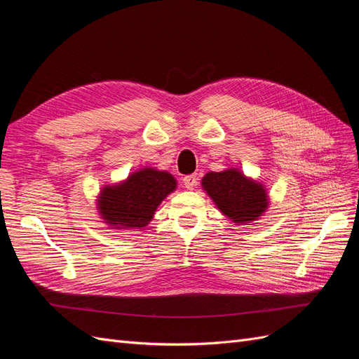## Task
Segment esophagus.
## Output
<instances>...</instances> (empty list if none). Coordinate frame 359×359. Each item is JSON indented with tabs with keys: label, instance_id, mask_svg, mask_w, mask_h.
Returning <instances> with one entry per match:
<instances>
[{
	"label": "esophagus",
	"instance_id": "obj_1",
	"mask_svg": "<svg viewBox=\"0 0 359 359\" xmlns=\"http://www.w3.org/2000/svg\"><path fill=\"white\" fill-rule=\"evenodd\" d=\"M182 182H184V186H186V189H189V190H193L194 187L198 186V177L194 175V173H191V175H186L182 178Z\"/></svg>",
	"mask_w": 359,
	"mask_h": 359
}]
</instances>
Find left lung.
Listing matches in <instances>:
<instances>
[{"instance_id": "1", "label": "left lung", "mask_w": 359, "mask_h": 359, "mask_svg": "<svg viewBox=\"0 0 359 359\" xmlns=\"http://www.w3.org/2000/svg\"><path fill=\"white\" fill-rule=\"evenodd\" d=\"M202 186L219 210L233 223L255 222L266 210L265 189L236 169L206 173Z\"/></svg>"}]
</instances>
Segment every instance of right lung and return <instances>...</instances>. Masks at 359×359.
I'll use <instances>...</instances> for the list:
<instances>
[{
  "label": "right lung",
  "instance_id": "add662e5",
  "mask_svg": "<svg viewBox=\"0 0 359 359\" xmlns=\"http://www.w3.org/2000/svg\"><path fill=\"white\" fill-rule=\"evenodd\" d=\"M175 189L177 181L170 173L140 169L118 186L103 189L99 211L114 229H139L151 222L157 206Z\"/></svg>",
  "mask_w": 359,
  "mask_h": 359
}]
</instances>
